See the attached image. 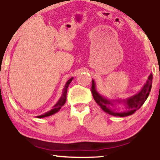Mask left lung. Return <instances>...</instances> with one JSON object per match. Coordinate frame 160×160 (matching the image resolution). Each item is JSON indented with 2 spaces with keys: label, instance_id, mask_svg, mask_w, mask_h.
<instances>
[{
  "label": "left lung",
  "instance_id": "1",
  "mask_svg": "<svg viewBox=\"0 0 160 160\" xmlns=\"http://www.w3.org/2000/svg\"><path fill=\"white\" fill-rule=\"evenodd\" d=\"M152 80H153V74H150L148 77V80L141 88V89L137 94L125 99H109L102 96L98 92L95 88L94 80L92 81V93L93 98L96 103L100 106L101 108L108 114L116 117H127L132 115L135 111L140 108L145 101L148 98L152 87ZM117 103H123L126 107V111L123 112H115L112 108L115 107Z\"/></svg>",
  "mask_w": 160,
  "mask_h": 160
}]
</instances>
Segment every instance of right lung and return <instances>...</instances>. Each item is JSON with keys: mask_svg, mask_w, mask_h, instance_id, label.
Returning a JSON list of instances; mask_svg holds the SVG:
<instances>
[{"mask_svg": "<svg viewBox=\"0 0 160 160\" xmlns=\"http://www.w3.org/2000/svg\"><path fill=\"white\" fill-rule=\"evenodd\" d=\"M73 79H74V78H71V79H69V80H68L67 82H66L65 87H64V89H63V91H62V96L60 97L59 100H58V102H57V103L55 104L54 106H53L52 109L50 110V111H48V112H47V113H43V114L40 115V116H37V117H38V118H43V117H49V116L55 114V113H57V112H58L60 109H61V108L64 105V104H65V102H66V98H67L68 88L69 84L71 83V81H72Z\"/></svg>", "mask_w": 160, "mask_h": 160, "instance_id": "right-lung-1", "label": "right lung"}]
</instances>
